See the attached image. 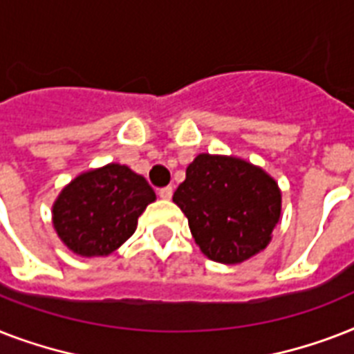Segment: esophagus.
Wrapping results in <instances>:
<instances>
[{"instance_id":"1","label":"esophagus","mask_w":354,"mask_h":354,"mask_svg":"<svg viewBox=\"0 0 354 354\" xmlns=\"http://www.w3.org/2000/svg\"><path fill=\"white\" fill-rule=\"evenodd\" d=\"M158 194H160V198L171 200V196H172V187H161L160 191H158Z\"/></svg>"}]
</instances>
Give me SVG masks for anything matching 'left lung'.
Here are the masks:
<instances>
[{"mask_svg":"<svg viewBox=\"0 0 354 354\" xmlns=\"http://www.w3.org/2000/svg\"><path fill=\"white\" fill-rule=\"evenodd\" d=\"M172 200L200 250L224 264L242 263L268 246L281 215L274 178L227 156H196Z\"/></svg>","mask_w":354,"mask_h":354,"instance_id":"1","label":"left lung"}]
</instances>
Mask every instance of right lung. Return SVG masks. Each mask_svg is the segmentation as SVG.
<instances>
[{"instance_id":"obj_1","label":"right lung","mask_w":354,"mask_h":354,"mask_svg":"<svg viewBox=\"0 0 354 354\" xmlns=\"http://www.w3.org/2000/svg\"><path fill=\"white\" fill-rule=\"evenodd\" d=\"M154 189L127 165H110L75 178L53 205V226L71 252L95 257L115 252L132 236Z\"/></svg>"}]
</instances>
